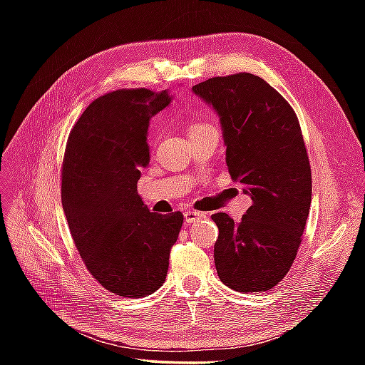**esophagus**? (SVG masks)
<instances>
[{
  "mask_svg": "<svg viewBox=\"0 0 365 365\" xmlns=\"http://www.w3.org/2000/svg\"><path fill=\"white\" fill-rule=\"evenodd\" d=\"M205 218V213L202 212H196V210H188L185 212V220H187V224H191V222H196V221H200Z\"/></svg>",
  "mask_w": 365,
  "mask_h": 365,
  "instance_id": "34e87169",
  "label": "esophagus"
}]
</instances>
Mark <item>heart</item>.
<instances>
[{
    "instance_id": "obj_1",
    "label": "heart",
    "mask_w": 365,
    "mask_h": 365,
    "mask_svg": "<svg viewBox=\"0 0 365 365\" xmlns=\"http://www.w3.org/2000/svg\"><path fill=\"white\" fill-rule=\"evenodd\" d=\"M204 127H208V123H205V122H197V123H195V125L191 127V130H190V133L191 131H195V130H199V128H204Z\"/></svg>"
}]
</instances>
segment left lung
Segmentation results:
<instances>
[{
    "instance_id": "8db88e82",
    "label": "left lung",
    "mask_w": 365,
    "mask_h": 365,
    "mask_svg": "<svg viewBox=\"0 0 365 365\" xmlns=\"http://www.w3.org/2000/svg\"><path fill=\"white\" fill-rule=\"evenodd\" d=\"M218 113L230 177L252 199L242 221L215 213L218 276L243 293L267 292L289 273L312 199V174L297 114L252 73L215 76L192 86Z\"/></svg>"
}]
</instances>
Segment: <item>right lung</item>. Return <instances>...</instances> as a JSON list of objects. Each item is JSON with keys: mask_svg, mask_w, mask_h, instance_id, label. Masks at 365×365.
Instances as JSON below:
<instances>
[{"mask_svg": "<svg viewBox=\"0 0 365 365\" xmlns=\"http://www.w3.org/2000/svg\"><path fill=\"white\" fill-rule=\"evenodd\" d=\"M168 91L119 89L96 98L67 139L61 199L89 273L106 290L143 298L163 285L183 215L150 212L138 195L149 166L147 128Z\"/></svg>", "mask_w": 365, "mask_h": 365, "instance_id": "right-lung-1", "label": "right lung"}]
</instances>
